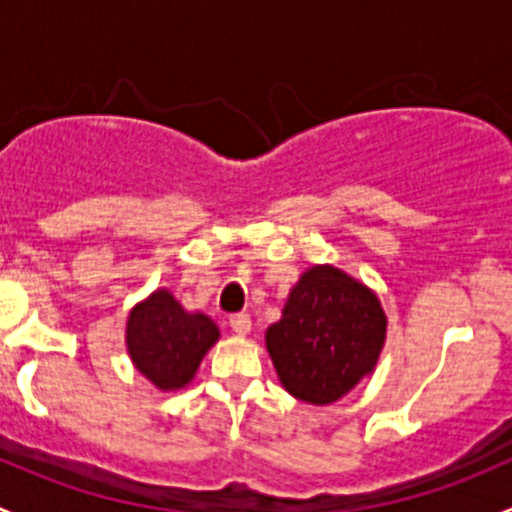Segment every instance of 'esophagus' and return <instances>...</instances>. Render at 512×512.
Wrapping results in <instances>:
<instances>
[{
    "label": "esophagus",
    "instance_id": "esophagus-1",
    "mask_svg": "<svg viewBox=\"0 0 512 512\" xmlns=\"http://www.w3.org/2000/svg\"><path fill=\"white\" fill-rule=\"evenodd\" d=\"M230 327H232V332L235 334H247L252 329V322H250V314H245V312H240V314H232L230 317Z\"/></svg>",
    "mask_w": 512,
    "mask_h": 512
}]
</instances>
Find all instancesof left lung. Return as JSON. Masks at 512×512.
I'll list each match as a JSON object with an SVG mask.
<instances>
[{"instance_id":"8db88e82","label":"left lung","mask_w":512,"mask_h":512,"mask_svg":"<svg viewBox=\"0 0 512 512\" xmlns=\"http://www.w3.org/2000/svg\"><path fill=\"white\" fill-rule=\"evenodd\" d=\"M386 337L379 299L347 272L312 267L299 277L267 329V352L282 386L307 404H332L371 374Z\"/></svg>"}]
</instances>
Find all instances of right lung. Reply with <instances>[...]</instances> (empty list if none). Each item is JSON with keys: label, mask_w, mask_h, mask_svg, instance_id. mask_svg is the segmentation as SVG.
I'll use <instances>...</instances> for the list:
<instances>
[{"label": "right lung", "mask_w": 512, "mask_h": 512, "mask_svg": "<svg viewBox=\"0 0 512 512\" xmlns=\"http://www.w3.org/2000/svg\"><path fill=\"white\" fill-rule=\"evenodd\" d=\"M220 332L205 314H188L165 289L153 292L128 317L126 344L136 369L163 391L183 389Z\"/></svg>", "instance_id": "add662e5"}]
</instances>
